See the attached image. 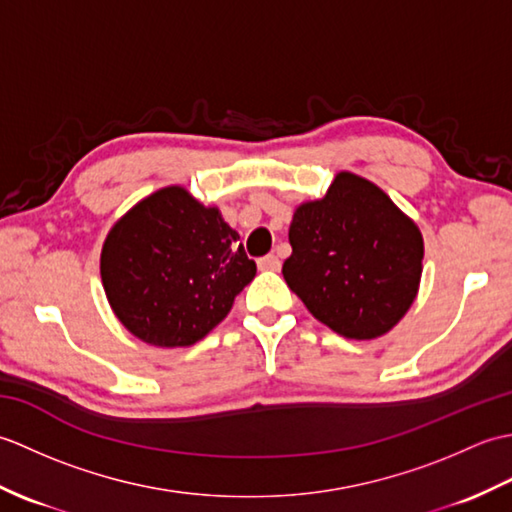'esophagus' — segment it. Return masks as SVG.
<instances>
[{
  "instance_id": "34e87169",
  "label": "esophagus",
  "mask_w": 512,
  "mask_h": 512,
  "mask_svg": "<svg viewBox=\"0 0 512 512\" xmlns=\"http://www.w3.org/2000/svg\"><path fill=\"white\" fill-rule=\"evenodd\" d=\"M257 266H259V270H279L281 262H279V257L275 253H270V255L259 257Z\"/></svg>"
}]
</instances>
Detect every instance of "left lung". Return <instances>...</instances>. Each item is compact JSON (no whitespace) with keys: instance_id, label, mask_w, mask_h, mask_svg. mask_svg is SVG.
<instances>
[{"instance_id":"left-lung-1","label":"left lung","mask_w":512,"mask_h":512,"mask_svg":"<svg viewBox=\"0 0 512 512\" xmlns=\"http://www.w3.org/2000/svg\"><path fill=\"white\" fill-rule=\"evenodd\" d=\"M288 288L345 339L383 336L418 295L424 244L416 222L356 173H336L321 200L303 202L288 231Z\"/></svg>"}]
</instances>
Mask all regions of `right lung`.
I'll use <instances>...</instances> for the list:
<instances>
[{
    "mask_svg": "<svg viewBox=\"0 0 512 512\" xmlns=\"http://www.w3.org/2000/svg\"><path fill=\"white\" fill-rule=\"evenodd\" d=\"M255 273L220 209L182 187H165L132 206L101 250L114 314L136 339L156 347L204 339Z\"/></svg>",
    "mask_w": 512,
    "mask_h": 512,
    "instance_id": "right-lung-1",
    "label": "right lung"
}]
</instances>
